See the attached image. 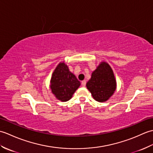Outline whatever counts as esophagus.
<instances>
[{
	"mask_svg": "<svg viewBox=\"0 0 153 153\" xmlns=\"http://www.w3.org/2000/svg\"><path fill=\"white\" fill-rule=\"evenodd\" d=\"M82 87H85L86 85V81L85 80H83L82 82Z\"/></svg>",
	"mask_w": 153,
	"mask_h": 153,
	"instance_id": "34e87169",
	"label": "esophagus"
}]
</instances>
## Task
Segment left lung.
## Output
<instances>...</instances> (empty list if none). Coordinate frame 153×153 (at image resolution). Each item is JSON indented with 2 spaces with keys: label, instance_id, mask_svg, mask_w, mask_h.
<instances>
[{
  "label": "left lung",
  "instance_id": "obj_1",
  "mask_svg": "<svg viewBox=\"0 0 153 153\" xmlns=\"http://www.w3.org/2000/svg\"><path fill=\"white\" fill-rule=\"evenodd\" d=\"M86 86L97 101H106L113 95L116 87L115 77L109 64L100 63L92 73L91 78Z\"/></svg>",
  "mask_w": 153,
  "mask_h": 153
}]
</instances>
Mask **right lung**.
I'll return each mask as SVG.
<instances>
[{"instance_id":"right-lung-1","label":"right lung","mask_w":153,"mask_h":153,"mask_svg":"<svg viewBox=\"0 0 153 153\" xmlns=\"http://www.w3.org/2000/svg\"><path fill=\"white\" fill-rule=\"evenodd\" d=\"M79 86L80 82L67 65L64 62L58 64L51 80V89L55 97L61 101H68Z\"/></svg>"}]
</instances>
